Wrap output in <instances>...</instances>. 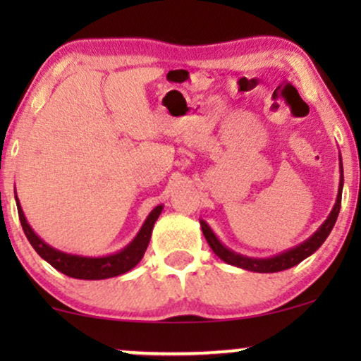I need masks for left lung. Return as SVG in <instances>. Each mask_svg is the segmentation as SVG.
<instances>
[{
  "mask_svg": "<svg viewBox=\"0 0 361 361\" xmlns=\"http://www.w3.org/2000/svg\"><path fill=\"white\" fill-rule=\"evenodd\" d=\"M340 185H338V195H337V201H335L334 208H331L329 218H326L319 229L315 231L314 234L309 239H305L304 243L299 244V246L287 249V251L277 254V256L272 257H247L243 256V254L231 251L229 247H226L223 243L219 241L218 236L213 233V229L209 228L208 223L203 219H200L201 229H203V234L208 241L209 247L213 249V252L218 256L221 261H224L226 264H231V266L241 267L244 271H252V272H279V271H286V269H290L297 266V264L304 261L309 256H312L317 249H319L322 244L325 243V239L329 238V234L334 229L335 221L338 218L340 213V206H342V190H343V166H342V158H340Z\"/></svg>",
  "mask_w": 361,
  "mask_h": 361,
  "instance_id": "left-lung-1",
  "label": "left lung"
}]
</instances>
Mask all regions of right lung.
<instances>
[{
  "label": "right lung",
  "mask_w": 361,
  "mask_h": 361,
  "mask_svg": "<svg viewBox=\"0 0 361 361\" xmlns=\"http://www.w3.org/2000/svg\"><path fill=\"white\" fill-rule=\"evenodd\" d=\"M14 198H16L18 214L19 221H21L23 231L24 234H26L27 241H30L31 246L35 247V251L59 272L74 279H84V281H100V279L117 277L120 274L132 271V269L142 261L143 254H145L148 247V243H150L153 226H155L158 216L161 214L163 209V204L153 208L152 213L147 216L145 223H143L140 231L137 233V236L123 249H120L118 252L109 254V256L102 257H89L59 251V249L52 247L47 243L42 241L35 231H32L30 223L26 221V216H24L21 204H19L18 195L14 196Z\"/></svg>",
  "instance_id": "obj_1"
}]
</instances>
